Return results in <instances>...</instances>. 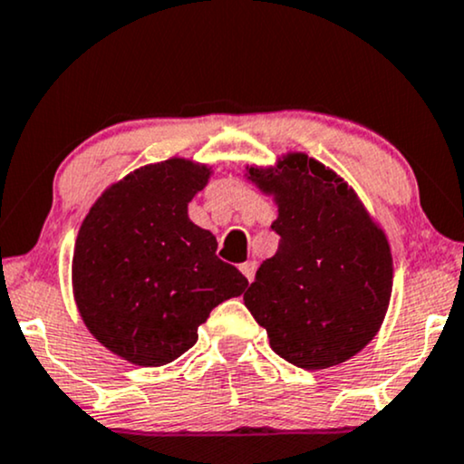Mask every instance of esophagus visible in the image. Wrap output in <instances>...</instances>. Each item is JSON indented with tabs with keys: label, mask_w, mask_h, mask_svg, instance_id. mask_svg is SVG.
I'll return each instance as SVG.
<instances>
[{
	"label": "esophagus",
	"mask_w": 464,
	"mask_h": 464,
	"mask_svg": "<svg viewBox=\"0 0 464 464\" xmlns=\"http://www.w3.org/2000/svg\"><path fill=\"white\" fill-rule=\"evenodd\" d=\"M239 270H242V275L248 278V283L255 278V272H256V261H246V264L239 266Z\"/></svg>",
	"instance_id": "obj_1"
}]
</instances>
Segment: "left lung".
Segmentation results:
<instances>
[{"label": "left lung", "instance_id": "8db88e82", "mask_svg": "<svg viewBox=\"0 0 464 464\" xmlns=\"http://www.w3.org/2000/svg\"><path fill=\"white\" fill-rule=\"evenodd\" d=\"M275 194L281 236L244 294L272 350L303 370H326L376 337L393 287L387 236L337 172L304 153L248 169Z\"/></svg>", "mask_w": 464, "mask_h": 464}]
</instances>
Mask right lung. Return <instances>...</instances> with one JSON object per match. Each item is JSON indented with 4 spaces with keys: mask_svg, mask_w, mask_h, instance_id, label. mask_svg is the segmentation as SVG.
I'll use <instances>...</instances> for the list:
<instances>
[{
    "mask_svg": "<svg viewBox=\"0 0 464 464\" xmlns=\"http://www.w3.org/2000/svg\"><path fill=\"white\" fill-rule=\"evenodd\" d=\"M211 169L172 158L110 186L83 218L72 294L88 331L110 353L160 367L188 353L211 309L246 289L218 242L188 218Z\"/></svg>",
    "mask_w": 464,
    "mask_h": 464,
    "instance_id": "obj_1",
    "label": "right lung"
}]
</instances>
